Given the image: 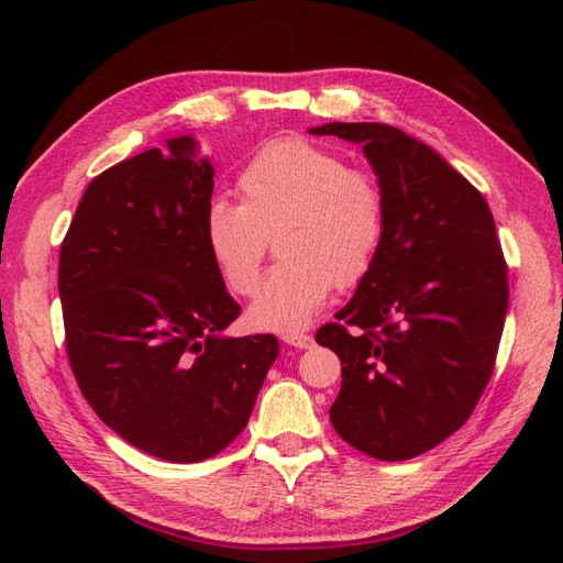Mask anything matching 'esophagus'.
Here are the masks:
<instances>
[{"instance_id":"esophagus-1","label":"esophagus","mask_w":563,"mask_h":563,"mask_svg":"<svg viewBox=\"0 0 563 563\" xmlns=\"http://www.w3.org/2000/svg\"><path fill=\"white\" fill-rule=\"evenodd\" d=\"M284 343L294 345L298 350H310L314 345V338L310 333H302V331H291V333H284Z\"/></svg>"}]
</instances>
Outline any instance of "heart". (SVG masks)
Listing matches in <instances>:
<instances>
[{
	"label": "heart",
	"instance_id": "1",
	"mask_svg": "<svg viewBox=\"0 0 563 563\" xmlns=\"http://www.w3.org/2000/svg\"><path fill=\"white\" fill-rule=\"evenodd\" d=\"M240 190L242 199H211L207 246L230 291L251 296L275 234L282 258L251 305L253 327L298 331L333 284L350 288L376 265L387 234L385 185L340 150L302 135L269 141L242 168Z\"/></svg>",
	"mask_w": 563,
	"mask_h": 563
}]
</instances>
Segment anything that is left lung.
Returning <instances> with one entry per match:
<instances>
[{"label":"left lung","instance_id":"1","mask_svg":"<svg viewBox=\"0 0 563 563\" xmlns=\"http://www.w3.org/2000/svg\"><path fill=\"white\" fill-rule=\"evenodd\" d=\"M310 133L362 143L385 185L378 261L314 340L343 364L333 430L397 463L463 428L482 399L505 327L507 263L484 195L432 147L378 122Z\"/></svg>","mask_w":563,"mask_h":563}]
</instances>
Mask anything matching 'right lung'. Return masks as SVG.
<instances>
[{
  "label": "right lung",
  "instance_id": "1",
  "mask_svg": "<svg viewBox=\"0 0 563 563\" xmlns=\"http://www.w3.org/2000/svg\"><path fill=\"white\" fill-rule=\"evenodd\" d=\"M110 166L60 244L65 350L84 399L131 446L201 463L230 446L279 343L228 338L242 308L207 246L213 166L190 135Z\"/></svg>",
  "mask_w": 563,
  "mask_h": 563
}]
</instances>
